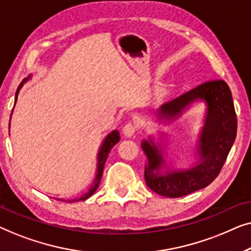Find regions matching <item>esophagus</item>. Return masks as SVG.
I'll return each mask as SVG.
<instances>
[{"instance_id":"34e87169","label":"esophagus","mask_w":251,"mask_h":251,"mask_svg":"<svg viewBox=\"0 0 251 251\" xmlns=\"http://www.w3.org/2000/svg\"><path fill=\"white\" fill-rule=\"evenodd\" d=\"M122 131H123V135H125V136L131 137L133 133L137 131V126L135 125V123L129 122V123H126V125H125V126H123Z\"/></svg>"}]
</instances>
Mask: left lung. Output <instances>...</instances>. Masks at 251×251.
Masks as SVG:
<instances>
[{"mask_svg":"<svg viewBox=\"0 0 251 251\" xmlns=\"http://www.w3.org/2000/svg\"><path fill=\"white\" fill-rule=\"evenodd\" d=\"M195 99H204L208 104V116L200 145L201 162L197 167L160 176L157 170L161 156L155 146L143 142V150L149 160L145 181L151 190L162 197L180 198L207 187L221 173L235 140L238 120L231 90L224 80L205 81L166 102L159 109L160 116L178 115Z\"/></svg>","mask_w":251,"mask_h":251,"instance_id":"8db88e82","label":"left lung"}]
</instances>
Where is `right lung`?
Segmentation results:
<instances>
[{
    "label": "right lung",
    "mask_w": 251,
    "mask_h": 251,
    "mask_svg": "<svg viewBox=\"0 0 251 251\" xmlns=\"http://www.w3.org/2000/svg\"><path fill=\"white\" fill-rule=\"evenodd\" d=\"M26 80H24L22 83L19 84L18 89H17V92H16V100H17V96H18V92L20 90V88H22V85L24 84V82H25ZM16 104V101H15ZM120 140V133L119 131H116V130H114V131L109 133V135L106 137L105 142L102 143V146L100 151H99L98 153V169H97V175H96V178L94 180V184H92L91 186V190L88 192L87 194L84 195V197H82L80 199H77V200H87L88 198H90L92 194L95 193V191L97 190L98 186H99V183H100V179H101V176H102V171H104V166H105V162H106V159H107L108 154H109V151L112 150V147L115 145L116 143H118ZM76 199L75 200H68V202H74V201H77Z\"/></svg>",
    "instance_id": "right-lung-1"
}]
</instances>
